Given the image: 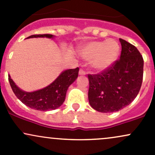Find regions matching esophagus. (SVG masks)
<instances>
[{"label": "esophagus", "instance_id": "esophagus-1", "mask_svg": "<svg viewBox=\"0 0 155 155\" xmlns=\"http://www.w3.org/2000/svg\"><path fill=\"white\" fill-rule=\"evenodd\" d=\"M79 74V75H85V74H86V71H85L83 68H80Z\"/></svg>", "mask_w": 155, "mask_h": 155}]
</instances>
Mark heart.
Returning <instances> with one entry per match:
<instances>
[{
	"label": "heart",
	"mask_w": 155,
	"mask_h": 155,
	"mask_svg": "<svg viewBox=\"0 0 155 155\" xmlns=\"http://www.w3.org/2000/svg\"><path fill=\"white\" fill-rule=\"evenodd\" d=\"M120 47L114 39L103 41H91L81 49V54L87 60H92V66L97 70H104L116 61Z\"/></svg>",
	"instance_id": "heart-1"
}]
</instances>
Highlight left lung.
<instances>
[{
  "label": "left lung",
  "instance_id": "obj_1",
  "mask_svg": "<svg viewBox=\"0 0 155 155\" xmlns=\"http://www.w3.org/2000/svg\"><path fill=\"white\" fill-rule=\"evenodd\" d=\"M120 59L97 74H88V99L96 111H118L138 95L143 81V59L133 44L120 38Z\"/></svg>",
  "mask_w": 155,
  "mask_h": 155
}]
</instances>
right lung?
I'll use <instances>...</instances> for the list:
<instances>
[{
    "mask_svg": "<svg viewBox=\"0 0 155 155\" xmlns=\"http://www.w3.org/2000/svg\"><path fill=\"white\" fill-rule=\"evenodd\" d=\"M37 37L52 38L53 35L35 34L27 38ZM79 71V68L65 71L47 87L32 92H24L17 87L10 76H8V81L14 93L22 104L35 110L50 111L59 108L63 104L68 88L78 77Z\"/></svg>",
    "mask_w": 155,
    "mask_h": 155,
    "instance_id": "add662e5",
    "label": "right lung"
}]
</instances>
